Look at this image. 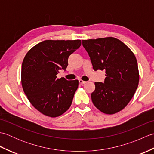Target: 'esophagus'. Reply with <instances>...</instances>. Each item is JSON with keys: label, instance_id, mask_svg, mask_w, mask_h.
I'll list each match as a JSON object with an SVG mask.
<instances>
[{"label": "esophagus", "instance_id": "1", "mask_svg": "<svg viewBox=\"0 0 154 154\" xmlns=\"http://www.w3.org/2000/svg\"><path fill=\"white\" fill-rule=\"evenodd\" d=\"M79 83H80V84H81V85H83V84H85V83H87V81H83L82 79H79Z\"/></svg>", "mask_w": 154, "mask_h": 154}]
</instances>
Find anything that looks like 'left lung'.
I'll use <instances>...</instances> for the list:
<instances>
[{
  "label": "left lung",
  "instance_id": "left-lung-1",
  "mask_svg": "<svg viewBox=\"0 0 154 154\" xmlns=\"http://www.w3.org/2000/svg\"><path fill=\"white\" fill-rule=\"evenodd\" d=\"M94 71H105L104 82H95L91 99L107 114L122 110L132 99L139 83L136 58L122 42L112 37L82 40Z\"/></svg>",
  "mask_w": 154,
  "mask_h": 154
}]
</instances>
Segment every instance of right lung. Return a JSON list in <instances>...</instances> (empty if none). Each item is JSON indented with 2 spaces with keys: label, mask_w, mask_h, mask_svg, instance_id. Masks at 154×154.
<instances>
[{
  "label": "right lung",
  "mask_w": 154,
  "mask_h": 154,
  "mask_svg": "<svg viewBox=\"0 0 154 154\" xmlns=\"http://www.w3.org/2000/svg\"><path fill=\"white\" fill-rule=\"evenodd\" d=\"M81 40H45L32 48L22 61V86L35 109L47 116H61L69 109L79 81L57 79L67 67L68 57Z\"/></svg>",
  "instance_id": "obj_1"
}]
</instances>
